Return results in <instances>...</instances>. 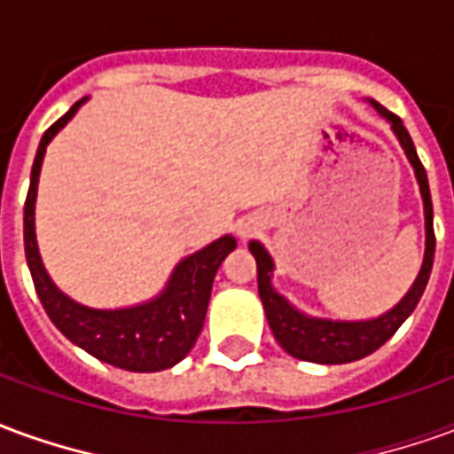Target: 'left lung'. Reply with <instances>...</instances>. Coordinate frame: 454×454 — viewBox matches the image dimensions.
<instances>
[{"mask_svg":"<svg viewBox=\"0 0 454 454\" xmlns=\"http://www.w3.org/2000/svg\"><path fill=\"white\" fill-rule=\"evenodd\" d=\"M374 112L381 119L389 121L394 136L406 153L416 182H419L420 199H423V216H426V253H423V265L419 277L413 279L411 289L403 294L399 304L391 306L387 314L377 318H364V321H333V318H321L299 311L285 294H279L272 285V272H275V260L267 253V247L260 240H250L247 247L257 262V292L265 306L267 324L272 328L275 340L289 352L292 357L316 364H345L360 357H367L372 352L381 348L391 335L399 331V325L413 314L419 299L426 292L430 270H433V255H435V233H433V201H430V187L426 169L420 165L419 153L413 148L409 130L401 123L399 116L387 112L381 104L372 102Z\"/></svg>","mask_w":454,"mask_h":454,"instance_id":"left-lung-1","label":"left lung"}]
</instances>
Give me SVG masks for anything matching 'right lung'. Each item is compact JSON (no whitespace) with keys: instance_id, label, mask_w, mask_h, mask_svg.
Listing matches in <instances>:
<instances>
[{"instance_id":"1","label":"right lung","mask_w":454,"mask_h":454,"mask_svg":"<svg viewBox=\"0 0 454 454\" xmlns=\"http://www.w3.org/2000/svg\"><path fill=\"white\" fill-rule=\"evenodd\" d=\"M84 102L87 97L74 102L70 112L45 130L31 168V187L24 207V247L35 294L55 328L97 360L129 372L168 370L184 360L194 348L207 318L214 277L228 253L236 250V238L221 236L207 247L179 260L165 289L140 304L123 309H92L58 289L38 253L35 194L48 143L58 136V130L67 126V121Z\"/></svg>"}]
</instances>
